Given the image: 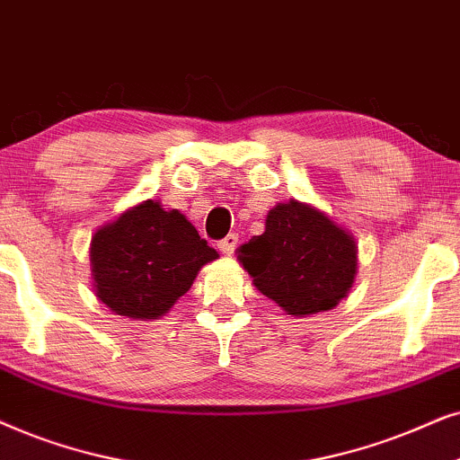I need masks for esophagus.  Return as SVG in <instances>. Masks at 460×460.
I'll return each instance as SVG.
<instances>
[{"instance_id": "obj_1", "label": "esophagus", "mask_w": 460, "mask_h": 460, "mask_svg": "<svg viewBox=\"0 0 460 460\" xmlns=\"http://www.w3.org/2000/svg\"><path fill=\"white\" fill-rule=\"evenodd\" d=\"M237 243H240V237H237V234H229L226 237H223V240L218 242V250L223 254H234Z\"/></svg>"}]
</instances>
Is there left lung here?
<instances>
[{"label": "left lung", "instance_id": "1", "mask_svg": "<svg viewBox=\"0 0 460 460\" xmlns=\"http://www.w3.org/2000/svg\"><path fill=\"white\" fill-rule=\"evenodd\" d=\"M240 262L254 286L288 315H309L345 298L358 256L347 231L323 212L292 199L267 214L265 234L243 243Z\"/></svg>", "mask_w": 460, "mask_h": 460}]
</instances>
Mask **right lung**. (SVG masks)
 Listing matches in <instances>:
<instances>
[{"mask_svg":"<svg viewBox=\"0 0 460 460\" xmlns=\"http://www.w3.org/2000/svg\"><path fill=\"white\" fill-rule=\"evenodd\" d=\"M217 256L179 210L153 199L96 231L90 250L98 298L134 320L166 314Z\"/></svg>","mask_w":460,"mask_h":460,"instance_id":"obj_1","label":"right lung"}]
</instances>
